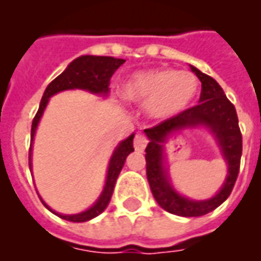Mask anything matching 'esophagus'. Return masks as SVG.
Segmentation results:
<instances>
[{"instance_id": "1", "label": "esophagus", "mask_w": 261, "mask_h": 261, "mask_svg": "<svg viewBox=\"0 0 261 261\" xmlns=\"http://www.w3.org/2000/svg\"><path fill=\"white\" fill-rule=\"evenodd\" d=\"M147 138L143 134H137L134 138V149L137 151H143L147 146Z\"/></svg>"}]
</instances>
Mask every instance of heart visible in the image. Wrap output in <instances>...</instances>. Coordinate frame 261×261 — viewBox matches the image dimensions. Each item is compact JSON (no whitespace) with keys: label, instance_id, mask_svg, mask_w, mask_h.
Instances as JSON below:
<instances>
[{"label":"heart","instance_id":"heart-1","mask_svg":"<svg viewBox=\"0 0 261 261\" xmlns=\"http://www.w3.org/2000/svg\"><path fill=\"white\" fill-rule=\"evenodd\" d=\"M199 89V81L190 71L153 69L135 73L123 84V97L147 104L157 119H171L190 108Z\"/></svg>","mask_w":261,"mask_h":261}]
</instances>
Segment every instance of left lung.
<instances>
[{
	"instance_id": "1",
	"label": "left lung",
	"mask_w": 261,
	"mask_h": 261,
	"mask_svg": "<svg viewBox=\"0 0 261 261\" xmlns=\"http://www.w3.org/2000/svg\"><path fill=\"white\" fill-rule=\"evenodd\" d=\"M191 70L202 83L199 104L191 107L174 118L167 119L157 126L146 128L149 138L146 147V176L151 194L164 210L180 217H202L221 206L231 194L240 171L243 153V135L234 106L225 96L223 89L213 77L196 67ZM207 125L219 141L224 158L228 163L227 180L219 194L207 201H191L178 195L169 182L163 168L162 143L169 135L178 129L196 125Z\"/></svg>"
}]
</instances>
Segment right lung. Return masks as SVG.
<instances>
[{
  "mask_svg": "<svg viewBox=\"0 0 261 261\" xmlns=\"http://www.w3.org/2000/svg\"><path fill=\"white\" fill-rule=\"evenodd\" d=\"M124 62H126L124 59L112 58V57H94V55H83V57L74 59L66 67V70L63 71L62 74H59L54 81H51L48 84V87L46 88V90H44V94H43L38 112L35 115L34 120H32L31 142L34 141L35 131H36V127L39 124V120L42 118L43 111L46 108L47 102H48L51 96H54L55 93L67 89H85L92 92V93L107 94L108 87H110L111 77ZM133 139H134V134H131L128 138L122 141V142L119 143V146L115 149L114 154H112L110 160V165H108L104 190H102L100 198L96 200V203L90 208L80 213V214L63 215L55 213L54 210H51L50 207L47 206L46 203L42 200V198H40L43 204L51 213L58 215L59 218L66 219V221H70V222H87L89 219L97 217L98 214H101L102 211L106 210V207L108 206V203H110L112 192H114L115 182H116V178H118L119 173H120L123 165H124L127 155L130 154L131 151H134ZM31 154H32V143H31L30 147V171Z\"/></svg>",
  "mask_w": 261,
  "mask_h": 261,
  "instance_id": "add662e5",
  "label": "right lung"
}]
</instances>
